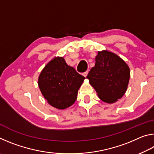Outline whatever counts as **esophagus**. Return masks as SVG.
<instances>
[{"instance_id": "1", "label": "esophagus", "mask_w": 154, "mask_h": 154, "mask_svg": "<svg viewBox=\"0 0 154 154\" xmlns=\"http://www.w3.org/2000/svg\"><path fill=\"white\" fill-rule=\"evenodd\" d=\"M88 71H85V72H83V76H84L85 77H86V76L88 75Z\"/></svg>"}]
</instances>
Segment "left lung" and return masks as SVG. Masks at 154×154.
I'll use <instances>...</instances> for the list:
<instances>
[{"mask_svg":"<svg viewBox=\"0 0 154 154\" xmlns=\"http://www.w3.org/2000/svg\"><path fill=\"white\" fill-rule=\"evenodd\" d=\"M130 77V68L117 54L108 50L98 51L95 65L86 77L99 98L112 104L126 93Z\"/></svg>","mask_w":154,"mask_h":154,"instance_id":"obj_1","label":"left lung"}]
</instances>
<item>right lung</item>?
Returning a JSON list of instances; mask_svg holds the SVG:
<instances>
[{
  "instance_id": "obj_1",
  "label": "right lung",
  "mask_w": 154,
  "mask_h": 154,
  "mask_svg": "<svg viewBox=\"0 0 154 154\" xmlns=\"http://www.w3.org/2000/svg\"><path fill=\"white\" fill-rule=\"evenodd\" d=\"M85 79L73 67L66 64L63 57L57 56L41 71L38 85L49 105L63 110L73 105Z\"/></svg>"
}]
</instances>
